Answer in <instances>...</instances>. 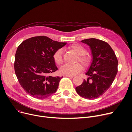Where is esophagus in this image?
I'll list each match as a JSON object with an SVG mask.
<instances>
[{
    "label": "esophagus",
    "mask_w": 132,
    "mask_h": 132,
    "mask_svg": "<svg viewBox=\"0 0 132 132\" xmlns=\"http://www.w3.org/2000/svg\"><path fill=\"white\" fill-rule=\"evenodd\" d=\"M66 77H69V78H73L74 75H65Z\"/></svg>",
    "instance_id": "esophagus-1"
}]
</instances>
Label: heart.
<instances>
[{"label":"heart","instance_id":"b5f03b06","mask_svg":"<svg viewBox=\"0 0 132 132\" xmlns=\"http://www.w3.org/2000/svg\"><path fill=\"white\" fill-rule=\"evenodd\" d=\"M70 50L73 51L78 55L77 61H79L85 68L88 67L92 63V57L90 55L86 54L87 50L85 47L79 44H73L68 46ZM53 58L54 62L58 65H61L63 63V56H62V50L59 49L55 51L53 55ZM82 70V66L79 63L73 65H65L60 69V72L64 75H74L81 72Z\"/></svg>","mask_w":132,"mask_h":132}]
</instances>
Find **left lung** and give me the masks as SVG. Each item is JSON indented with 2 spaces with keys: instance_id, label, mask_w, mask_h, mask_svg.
Masks as SVG:
<instances>
[{
  "instance_id": "left-lung-1",
  "label": "left lung",
  "mask_w": 132,
  "mask_h": 132,
  "mask_svg": "<svg viewBox=\"0 0 132 132\" xmlns=\"http://www.w3.org/2000/svg\"><path fill=\"white\" fill-rule=\"evenodd\" d=\"M92 50L93 61L86 73L89 78L75 88L77 93L88 100H94L111 87L118 72V61L112 47L106 42L96 38L81 40Z\"/></svg>"
}]
</instances>
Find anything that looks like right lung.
<instances>
[{
	"label": "right lung",
	"instance_id": "obj_1",
	"mask_svg": "<svg viewBox=\"0 0 132 132\" xmlns=\"http://www.w3.org/2000/svg\"><path fill=\"white\" fill-rule=\"evenodd\" d=\"M66 43L39 36L27 39L19 45L14 66L19 84L28 94L43 99L56 92L63 77L49 75L58 70L53 55Z\"/></svg>",
	"mask_w": 132,
	"mask_h": 132
}]
</instances>
